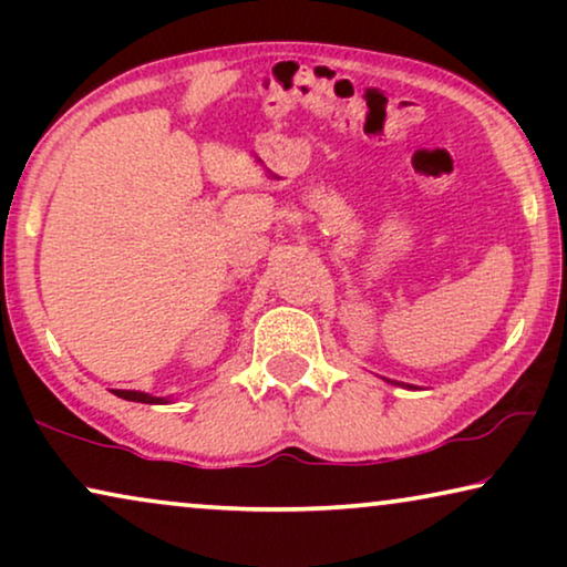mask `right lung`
<instances>
[{
    "mask_svg": "<svg viewBox=\"0 0 567 567\" xmlns=\"http://www.w3.org/2000/svg\"><path fill=\"white\" fill-rule=\"evenodd\" d=\"M118 398L123 400H131V402H146V405H157V402H165L162 398H152V394H144V392H134V390H113Z\"/></svg>",
    "mask_w": 567,
    "mask_h": 567,
    "instance_id": "add662e5",
    "label": "right lung"
}]
</instances>
